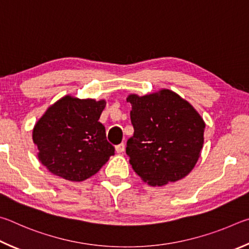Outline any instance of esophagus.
I'll list each match as a JSON object with an SVG mask.
<instances>
[{
	"label": "esophagus",
	"mask_w": 249,
	"mask_h": 249,
	"mask_svg": "<svg viewBox=\"0 0 249 249\" xmlns=\"http://www.w3.org/2000/svg\"><path fill=\"white\" fill-rule=\"evenodd\" d=\"M115 150H116L117 153H122V152L124 151V143H121V144L117 145V146L115 147Z\"/></svg>",
	"instance_id": "34e87169"
}]
</instances>
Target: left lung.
<instances>
[{"label":"left lung","instance_id":"obj_1","mask_svg":"<svg viewBox=\"0 0 249 249\" xmlns=\"http://www.w3.org/2000/svg\"><path fill=\"white\" fill-rule=\"evenodd\" d=\"M134 128L125 153L141 179L150 186L180 180L193 171L203 146L206 124L193 105L167 89L130 94Z\"/></svg>","mask_w":249,"mask_h":249}]
</instances>
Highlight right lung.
Returning <instances> with one entry per match:
<instances>
[{"label": "right lung", "instance_id": "right-lung-1", "mask_svg": "<svg viewBox=\"0 0 249 249\" xmlns=\"http://www.w3.org/2000/svg\"><path fill=\"white\" fill-rule=\"evenodd\" d=\"M105 106V99L65 95L48 107L33 129L38 160L48 171L70 181H83L115 154L98 121Z\"/></svg>", "mask_w": 249, "mask_h": 249}]
</instances>
